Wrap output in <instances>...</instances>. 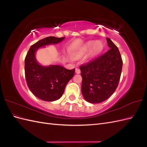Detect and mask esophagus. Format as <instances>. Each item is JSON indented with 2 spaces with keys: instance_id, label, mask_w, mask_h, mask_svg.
Masks as SVG:
<instances>
[{
  "instance_id": "esophagus-1",
  "label": "esophagus",
  "mask_w": 147,
  "mask_h": 147,
  "mask_svg": "<svg viewBox=\"0 0 147 147\" xmlns=\"http://www.w3.org/2000/svg\"><path fill=\"white\" fill-rule=\"evenodd\" d=\"M75 72H76V74H80V72H81L80 69L78 68H76V69H75Z\"/></svg>"
}]
</instances>
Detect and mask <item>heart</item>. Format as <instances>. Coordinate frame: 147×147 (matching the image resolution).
Wrapping results in <instances>:
<instances>
[{
	"label": "heart",
	"instance_id": "1",
	"mask_svg": "<svg viewBox=\"0 0 147 147\" xmlns=\"http://www.w3.org/2000/svg\"><path fill=\"white\" fill-rule=\"evenodd\" d=\"M104 48V45L100 41H91L88 42L84 48V51L88 52L91 50V53L93 55L98 54Z\"/></svg>",
	"mask_w": 147,
	"mask_h": 147
}]
</instances>
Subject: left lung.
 I'll use <instances>...</instances> for the list:
<instances>
[{"label":"left lung","instance_id":"left-lung-1","mask_svg":"<svg viewBox=\"0 0 147 147\" xmlns=\"http://www.w3.org/2000/svg\"><path fill=\"white\" fill-rule=\"evenodd\" d=\"M107 42L109 51L80 67L82 94L90 103L107 99L116 90L121 77L123 61L119 51L109 38Z\"/></svg>","mask_w":147,"mask_h":147}]
</instances>
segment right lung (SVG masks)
Masks as SVG:
<instances>
[{"instance_id":"1","label":"right lung","mask_w":147,"mask_h":147,"mask_svg":"<svg viewBox=\"0 0 147 147\" xmlns=\"http://www.w3.org/2000/svg\"><path fill=\"white\" fill-rule=\"evenodd\" d=\"M65 38L48 37L31 46L24 60L26 83L30 90L40 99L55 101L63 94L66 84L75 74V69L68 70L63 66L40 65L35 59V52L45 45L56 44Z\"/></svg>"}]
</instances>
